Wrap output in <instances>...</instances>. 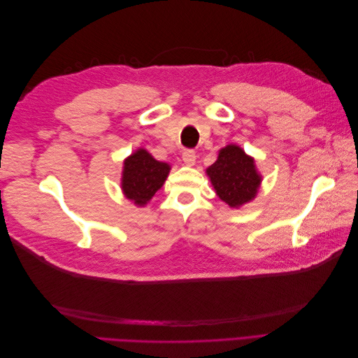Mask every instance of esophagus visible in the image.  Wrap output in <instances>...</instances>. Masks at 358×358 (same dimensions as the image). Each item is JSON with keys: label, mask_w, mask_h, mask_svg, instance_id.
Returning <instances> with one entry per match:
<instances>
[{"label": "esophagus", "mask_w": 358, "mask_h": 358, "mask_svg": "<svg viewBox=\"0 0 358 358\" xmlns=\"http://www.w3.org/2000/svg\"><path fill=\"white\" fill-rule=\"evenodd\" d=\"M196 150L194 149H185L182 152V159L185 162L187 166H194V162H196Z\"/></svg>", "instance_id": "esophagus-1"}]
</instances>
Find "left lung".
<instances>
[{
	"instance_id": "1",
	"label": "left lung",
	"mask_w": 358,
	"mask_h": 358,
	"mask_svg": "<svg viewBox=\"0 0 358 358\" xmlns=\"http://www.w3.org/2000/svg\"><path fill=\"white\" fill-rule=\"evenodd\" d=\"M218 197L231 208L251 201L262 178L255 170L254 159L243 150L229 145L220 150L218 159L206 170Z\"/></svg>"
}]
</instances>
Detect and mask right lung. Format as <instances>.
<instances>
[{
  "instance_id": "obj_1",
  "label": "right lung",
  "mask_w": 358,
  "mask_h": 358,
  "mask_svg": "<svg viewBox=\"0 0 358 358\" xmlns=\"http://www.w3.org/2000/svg\"><path fill=\"white\" fill-rule=\"evenodd\" d=\"M170 166L152 158L145 149H138L124 162L122 189L127 199L143 206L155 196L169 176Z\"/></svg>"
}]
</instances>
